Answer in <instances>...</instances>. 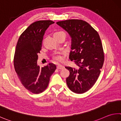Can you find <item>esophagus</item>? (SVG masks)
<instances>
[{"instance_id": "34e87169", "label": "esophagus", "mask_w": 121, "mask_h": 121, "mask_svg": "<svg viewBox=\"0 0 121 121\" xmlns=\"http://www.w3.org/2000/svg\"><path fill=\"white\" fill-rule=\"evenodd\" d=\"M56 68L58 69H63V68H65V67L61 65H57Z\"/></svg>"}]
</instances>
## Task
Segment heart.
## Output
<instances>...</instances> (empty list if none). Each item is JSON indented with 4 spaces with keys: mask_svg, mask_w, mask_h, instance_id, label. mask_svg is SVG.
<instances>
[{
    "mask_svg": "<svg viewBox=\"0 0 121 121\" xmlns=\"http://www.w3.org/2000/svg\"><path fill=\"white\" fill-rule=\"evenodd\" d=\"M64 33L62 31H58V32H55L54 33V34H60V33ZM62 56H61L60 54H58L56 55V56H55L54 57V60H56V61H60L62 60Z\"/></svg>",
    "mask_w": 121,
    "mask_h": 121,
    "instance_id": "obj_1",
    "label": "heart"
}]
</instances>
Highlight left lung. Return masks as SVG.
<instances>
[{
  "instance_id": "left-lung-1",
  "label": "left lung",
  "mask_w": 121,
  "mask_h": 121,
  "mask_svg": "<svg viewBox=\"0 0 121 121\" xmlns=\"http://www.w3.org/2000/svg\"><path fill=\"white\" fill-rule=\"evenodd\" d=\"M71 39L69 59L77 65V68L65 67L70 74L67 84L72 91L82 94L95 84L103 67L104 54L99 35L86 22L69 19L56 22Z\"/></svg>"
}]
</instances>
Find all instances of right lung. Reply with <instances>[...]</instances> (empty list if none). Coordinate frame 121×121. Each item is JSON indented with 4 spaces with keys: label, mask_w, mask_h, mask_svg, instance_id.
Listing matches in <instances>:
<instances>
[{
    "label": "right lung",
    "mask_w": 121,
    "mask_h": 121,
    "mask_svg": "<svg viewBox=\"0 0 121 121\" xmlns=\"http://www.w3.org/2000/svg\"><path fill=\"white\" fill-rule=\"evenodd\" d=\"M53 23L52 21L32 23L17 42L14 59L15 70L24 87L32 93L39 94L44 91L56 69V65L53 63L41 68L37 63L45 30Z\"/></svg>",
    "instance_id": "right-lung-1"
}]
</instances>
